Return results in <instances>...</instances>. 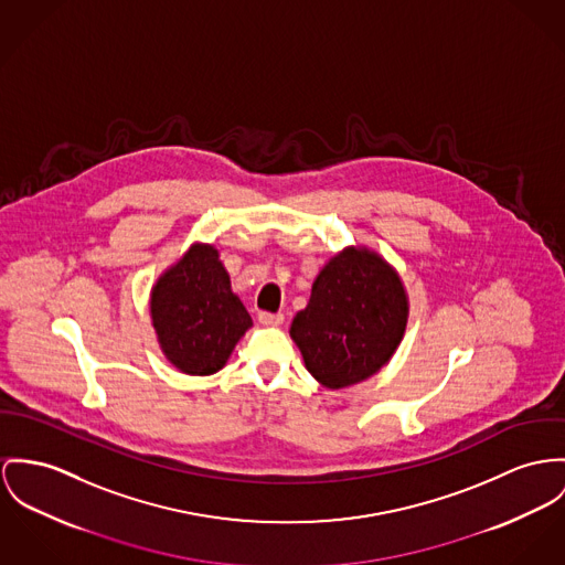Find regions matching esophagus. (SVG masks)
Masks as SVG:
<instances>
[{"instance_id": "esophagus-1", "label": "esophagus", "mask_w": 565, "mask_h": 565, "mask_svg": "<svg viewBox=\"0 0 565 565\" xmlns=\"http://www.w3.org/2000/svg\"><path fill=\"white\" fill-rule=\"evenodd\" d=\"M260 324L264 327H279L284 322V313H268V311H262L258 316Z\"/></svg>"}]
</instances>
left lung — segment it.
Wrapping results in <instances>:
<instances>
[{"mask_svg": "<svg viewBox=\"0 0 565 565\" xmlns=\"http://www.w3.org/2000/svg\"><path fill=\"white\" fill-rule=\"evenodd\" d=\"M408 295L390 262L367 247H347L327 262L290 327L307 372L327 390L374 376L399 347Z\"/></svg>", "mask_w": 565, "mask_h": 565, "instance_id": "left-lung-1", "label": "left lung"}]
</instances>
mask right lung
<instances>
[{
    "label": "right lung",
    "mask_w": 565,
    "mask_h": 565,
    "mask_svg": "<svg viewBox=\"0 0 565 565\" xmlns=\"http://www.w3.org/2000/svg\"><path fill=\"white\" fill-rule=\"evenodd\" d=\"M150 318L157 342L175 370L218 372L254 324L232 292L230 275L209 243H193L152 286Z\"/></svg>",
    "instance_id": "right-lung-1"
}]
</instances>
